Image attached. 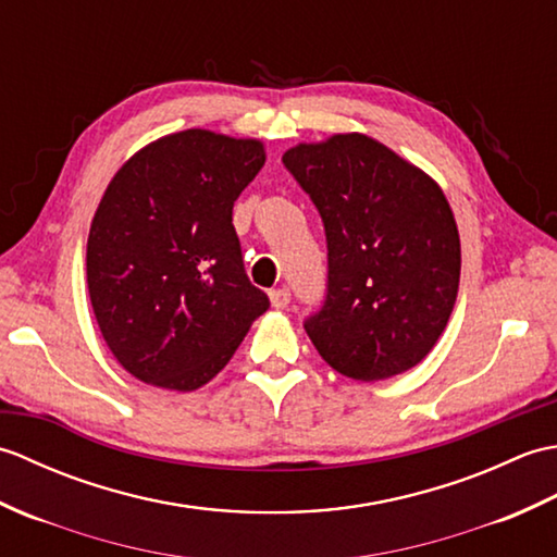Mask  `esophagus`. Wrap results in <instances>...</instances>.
Segmentation results:
<instances>
[{"mask_svg":"<svg viewBox=\"0 0 557 557\" xmlns=\"http://www.w3.org/2000/svg\"><path fill=\"white\" fill-rule=\"evenodd\" d=\"M270 301L275 309H287L289 301H292V292L287 287H280V289H272L270 292Z\"/></svg>","mask_w":557,"mask_h":557,"instance_id":"34e87169","label":"esophagus"}]
</instances>
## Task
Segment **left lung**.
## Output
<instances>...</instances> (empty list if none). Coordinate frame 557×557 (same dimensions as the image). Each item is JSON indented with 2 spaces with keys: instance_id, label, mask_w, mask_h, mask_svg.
I'll return each instance as SVG.
<instances>
[{
  "instance_id": "left-lung-1",
  "label": "left lung",
  "mask_w": 557,
  "mask_h": 557,
  "mask_svg": "<svg viewBox=\"0 0 557 557\" xmlns=\"http://www.w3.org/2000/svg\"><path fill=\"white\" fill-rule=\"evenodd\" d=\"M282 164L325 230V299L304 321L318 354L366 383L417 366L459 287V234L441 188L361 134L297 146Z\"/></svg>"
}]
</instances>
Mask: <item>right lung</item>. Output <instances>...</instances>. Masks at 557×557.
<instances>
[{"mask_svg": "<svg viewBox=\"0 0 557 557\" xmlns=\"http://www.w3.org/2000/svg\"><path fill=\"white\" fill-rule=\"evenodd\" d=\"M263 162L258 140L188 128L114 174L90 224L88 292L104 342L138 381L206 385L270 309L232 224Z\"/></svg>", "mask_w": 557, "mask_h": 557, "instance_id": "1", "label": "right lung"}]
</instances>
